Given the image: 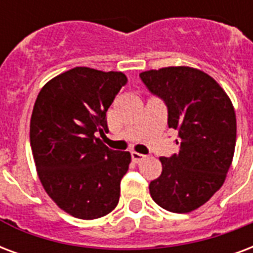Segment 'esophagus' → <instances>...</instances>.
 <instances>
[{"label":"esophagus","mask_w":253,"mask_h":253,"mask_svg":"<svg viewBox=\"0 0 253 253\" xmlns=\"http://www.w3.org/2000/svg\"><path fill=\"white\" fill-rule=\"evenodd\" d=\"M131 158H132V161H134L135 163H140V162L143 161L144 158H146V155L139 154V152H136V151H132L131 152Z\"/></svg>","instance_id":"1"}]
</instances>
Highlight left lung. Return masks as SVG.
Instances as JSON below:
<instances>
[{
  "instance_id": "left-lung-1",
  "label": "left lung",
  "mask_w": 253,
  "mask_h": 253,
  "mask_svg": "<svg viewBox=\"0 0 253 253\" xmlns=\"http://www.w3.org/2000/svg\"><path fill=\"white\" fill-rule=\"evenodd\" d=\"M148 91L167 106L169 127L178 131L179 152L161 158L162 173L150 183L154 202L167 211L199 208L225 180L236 144V115L225 91L192 67L143 71Z\"/></svg>"
}]
</instances>
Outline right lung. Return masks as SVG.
Wrapping results in <instances>:
<instances>
[{
    "instance_id": "1",
    "label": "right lung",
    "mask_w": 253,
    "mask_h": 253,
    "mask_svg": "<svg viewBox=\"0 0 253 253\" xmlns=\"http://www.w3.org/2000/svg\"><path fill=\"white\" fill-rule=\"evenodd\" d=\"M127 82L121 71L74 67L49 81L37 96L30 146L47 195L74 217L91 220L117 207L128 151L96 138L109 131L106 113Z\"/></svg>"
}]
</instances>
